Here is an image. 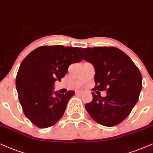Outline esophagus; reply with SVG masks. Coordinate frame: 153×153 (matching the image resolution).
Instances as JSON below:
<instances>
[{
    "instance_id": "obj_1",
    "label": "esophagus",
    "mask_w": 153,
    "mask_h": 153,
    "mask_svg": "<svg viewBox=\"0 0 153 153\" xmlns=\"http://www.w3.org/2000/svg\"><path fill=\"white\" fill-rule=\"evenodd\" d=\"M83 93L82 91H77V94H82Z\"/></svg>"
}]
</instances>
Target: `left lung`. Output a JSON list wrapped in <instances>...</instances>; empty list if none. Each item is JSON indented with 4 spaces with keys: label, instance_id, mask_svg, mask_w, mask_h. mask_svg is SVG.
Masks as SVG:
<instances>
[{
    "label": "left lung",
    "instance_id": "left-lung-1",
    "mask_svg": "<svg viewBox=\"0 0 153 153\" xmlns=\"http://www.w3.org/2000/svg\"><path fill=\"white\" fill-rule=\"evenodd\" d=\"M84 59L94 68L92 90L107 91V96L92 92L93 99L85 107L92 119L104 126L119 124L129 115L138 100L142 75L128 56L115 47L81 49Z\"/></svg>",
    "mask_w": 153,
    "mask_h": 153
}]
</instances>
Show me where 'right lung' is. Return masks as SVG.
Returning a JSON list of instances; mask_svg holds the SVG:
<instances>
[{
  "instance_id": "obj_1",
  "label": "right lung",
  "mask_w": 153,
  "mask_h": 153,
  "mask_svg": "<svg viewBox=\"0 0 153 153\" xmlns=\"http://www.w3.org/2000/svg\"><path fill=\"white\" fill-rule=\"evenodd\" d=\"M83 59L80 49L63 46H42L23 60L16 77V89L27 118L41 128L55 124L63 117L75 91H54L72 63Z\"/></svg>"
}]
</instances>
